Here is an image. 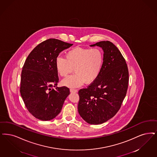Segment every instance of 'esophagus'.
Wrapping results in <instances>:
<instances>
[{"label": "esophagus", "mask_w": 157, "mask_h": 157, "mask_svg": "<svg viewBox=\"0 0 157 157\" xmlns=\"http://www.w3.org/2000/svg\"><path fill=\"white\" fill-rule=\"evenodd\" d=\"M70 92H71V93H76V92H78V90H76V89H70Z\"/></svg>", "instance_id": "1"}]
</instances>
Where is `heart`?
Returning a JSON list of instances; mask_svg holds the SVG:
<instances>
[{"label": "heart", "instance_id": "b5f03b06", "mask_svg": "<svg viewBox=\"0 0 157 157\" xmlns=\"http://www.w3.org/2000/svg\"><path fill=\"white\" fill-rule=\"evenodd\" d=\"M103 62L104 55L101 49L75 47L67 52L65 58L57 57L55 63L58 74L62 77L68 75L74 69L75 74L64 79L61 83L74 88L85 82L90 84L95 81L101 74Z\"/></svg>", "mask_w": 157, "mask_h": 157}]
</instances>
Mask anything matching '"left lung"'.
Here are the masks:
<instances>
[{
    "label": "left lung",
    "mask_w": 157,
    "mask_h": 157,
    "mask_svg": "<svg viewBox=\"0 0 157 157\" xmlns=\"http://www.w3.org/2000/svg\"><path fill=\"white\" fill-rule=\"evenodd\" d=\"M90 46L102 48L103 65L96 80L79 90L78 109L86 122L99 124L119 111L128 88V71L124 58L112 43L103 41Z\"/></svg>",
    "instance_id": "obj_1"
}]
</instances>
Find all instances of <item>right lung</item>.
I'll list each match as a JSON object with an SVG mask.
<instances>
[{
    "instance_id": "1",
    "label": "right lung",
    "mask_w": 157,
    "mask_h": 157,
    "mask_svg": "<svg viewBox=\"0 0 157 157\" xmlns=\"http://www.w3.org/2000/svg\"><path fill=\"white\" fill-rule=\"evenodd\" d=\"M72 45L50 38L36 46L25 60L20 94L29 112L38 119H54L70 94L69 88L56 86L59 79L55 63L59 53Z\"/></svg>"
}]
</instances>
